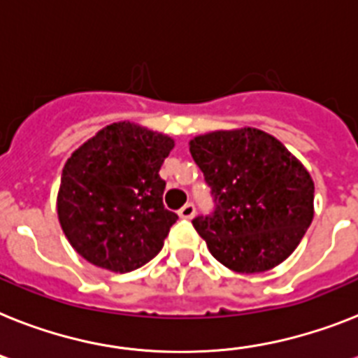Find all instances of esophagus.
Here are the masks:
<instances>
[{
	"instance_id": "34e87169",
	"label": "esophagus",
	"mask_w": 358,
	"mask_h": 358,
	"mask_svg": "<svg viewBox=\"0 0 358 358\" xmlns=\"http://www.w3.org/2000/svg\"><path fill=\"white\" fill-rule=\"evenodd\" d=\"M194 214H196V206L192 205V203H186L181 210H179V215H181L182 220H192V217H194Z\"/></svg>"
}]
</instances>
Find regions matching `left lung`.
<instances>
[{"mask_svg": "<svg viewBox=\"0 0 358 358\" xmlns=\"http://www.w3.org/2000/svg\"><path fill=\"white\" fill-rule=\"evenodd\" d=\"M215 208L192 221L220 264L264 273L287 259L315 215V182L273 135L256 128L217 129L190 141Z\"/></svg>", "mask_w": 358, "mask_h": 358, "instance_id": "left-lung-1", "label": "left lung"}]
</instances>
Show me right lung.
I'll list each match as a JSON object with an SVG mask.
<instances>
[{
	"label": "right lung",
	"mask_w": 358,
	"mask_h": 358,
	"mask_svg": "<svg viewBox=\"0 0 358 358\" xmlns=\"http://www.w3.org/2000/svg\"><path fill=\"white\" fill-rule=\"evenodd\" d=\"M176 143L135 122H113L71 153L56 199L71 247L90 264L129 273L161 252L177 214L159 176Z\"/></svg>",
	"instance_id": "1"
}]
</instances>
